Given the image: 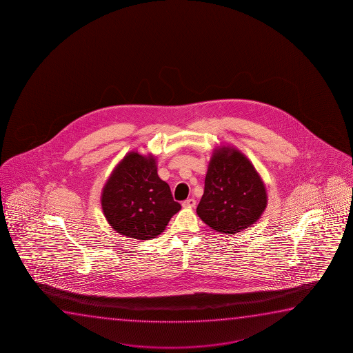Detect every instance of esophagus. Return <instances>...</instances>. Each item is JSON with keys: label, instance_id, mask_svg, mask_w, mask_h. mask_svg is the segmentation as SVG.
<instances>
[{"label": "esophagus", "instance_id": "obj_1", "mask_svg": "<svg viewBox=\"0 0 353 353\" xmlns=\"http://www.w3.org/2000/svg\"><path fill=\"white\" fill-rule=\"evenodd\" d=\"M195 199H187V200H184L183 203H182V206L183 208H194L195 206Z\"/></svg>", "mask_w": 353, "mask_h": 353}]
</instances>
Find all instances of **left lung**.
<instances>
[{
	"label": "left lung",
	"instance_id": "1",
	"mask_svg": "<svg viewBox=\"0 0 353 353\" xmlns=\"http://www.w3.org/2000/svg\"><path fill=\"white\" fill-rule=\"evenodd\" d=\"M266 190L251 161L235 148L213 153L196 213L203 223L223 234L241 232L261 218Z\"/></svg>",
	"mask_w": 353,
	"mask_h": 353
}]
</instances>
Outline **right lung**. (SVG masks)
<instances>
[{
  "label": "right lung",
  "instance_id": "right-lung-1",
  "mask_svg": "<svg viewBox=\"0 0 353 353\" xmlns=\"http://www.w3.org/2000/svg\"><path fill=\"white\" fill-rule=\"evenodd\" d=\"M101 205L111 227L121 235L148 240L165 230L181 205L159 179L153 157L131 152L102 190Z\"/></svg>",
  "mask_w": 353,
  "mask_h": 353
}]
</instances>
